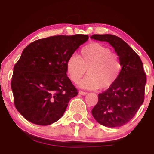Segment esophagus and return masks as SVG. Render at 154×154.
Returning <instances> with one entry per match:
<instances>
[{"label":"esophagus","mask_w":154,"mask_h":154,"mask_svg":"<svg viewBox=\"0 0 154 154\" xmlns=\"http://www.w3.org/2000/svg\"><path fill=\"white\" fill-rule=\"evenodd\" d=\"M79 95H85L88 94L87 92H84V91H79Z\"/></svg>","instance_id":"1"}]
</instances>
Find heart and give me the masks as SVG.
Instances as JSON below:
<instances>
[{
  "label": "heart",
  "mask_w": 154,
  "mask_h": 154,
  "mask_svg": "<svg viewBox=\"0 0 154 154\" xmlns=\"http://www.w3.org/2000/svg\"><path fill=\"white\" fill-rule=\"evenodd\" d=\"M119 56L102 44H88L81 49L79 57L72 56L67 59L66 71L72 82H79L81 88L87 90H106L115 83L121 73Z\"/></svg>",
  "instance_id": "1"
}]
</instances>
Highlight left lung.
Returning a JSON list of instances; mask_svg holds the SVG:
<instances>
[{
	"label": "left lung",
	"instance_id": "8db88e82",
	"mask_svg": "<svg viewBox=\"0 0 154 154\" xmlns=\"http://www.w3.org/2000/svg\"><path fill=\"white\" fill-rule=\"evenodd\" d=\"M91 39L108 42L121 59V73L115 83L98 94L92 110L95 119L108 128L121 127L131 120L144 101L146 76L139 56L128 43L113 35H93Z\"/></svg>",
	"mask_w": 154,
	"mask_h": 154
}]
</instances>
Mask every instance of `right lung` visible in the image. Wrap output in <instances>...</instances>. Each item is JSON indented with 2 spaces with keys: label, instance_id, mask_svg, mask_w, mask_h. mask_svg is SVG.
Wrapping results in <instances>:
<instances>
[{
  "label": "right lung",
  "instance_id": "1",
  "mask_svg": "<svg viewBox=\"0 0 154 154\" xmlns=\"http://www.w3.org/2000/svg\"><path fill=\"white\" fill-rule=\"evenodd\" d=\"M88 38L57 35L35 40L24 49L11 86L16 109L26 120L49 125L63 116L78 93L66 75V61Z\"/></svg>",
  "mask_w": 154,
  "mask_h": 154
}]
</instances>
